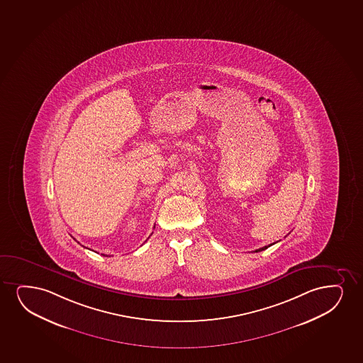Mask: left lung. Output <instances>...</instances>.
Returning <instances> with one entry per match:
<instances>
[{
	"instance_id": "8db88e82",
	"label": "left lung",
	"mask_w": 363,
	"mask_h": 363,
	"mask_svg": "<svg viewBox=\"0 0 363 363\" xmlns=\"http://www.w3.org/2000/svg\"><path fill=\"white\" fill-rule=\"evenodd\" d=\"M271 245V244H270ZM270 245H267V247H262V248H260V249H257V250H255V252H262V250H265V249H267L269 248V247H270Z\"/></svg>"
}]
</instances>
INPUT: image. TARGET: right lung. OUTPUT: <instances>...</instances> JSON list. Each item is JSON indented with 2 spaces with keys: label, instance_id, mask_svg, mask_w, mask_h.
I'll return each instance as SVG.
<instances>
[{
  "label": "right lung",
  "instance_id": "obj_1",
  "mask_svg": "<svg viewBox=\"0 0 363 363\" xmlns=\"http://www.w3.org/2000/svg\"><path fill=\"white\" fill-rule=\"evenodd\" d=\"M104 257H106V255H104Z\"/></svg>",
  "mask_w": 363,
  "mask_h": 363
}]
</instances>
